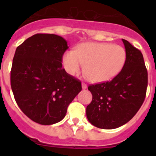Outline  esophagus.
I'll use <instances>...</instances> for the list:
<instances>
[{
	"instance_id": "esophagus-1",
	"label": "esophagus",
	"mask_w": 156,
	"mask_h": 156,
	"mask_svg": "<svg viewBox=\"0 0 156 156\" xmlns=\"http://www.w3.org/2000/svg\"><path fill=\"white\" fill-rule=\"evenodd\" d=\"M81 87H82L83 90H85L86 88L87 87V84H84V83H82V84H81Z\"/></svg>"
}]
</instances>
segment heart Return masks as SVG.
<instances>
[{"mask_svg":"<svg viewBox=\"0 0 156 156\" xmlns=\"http://www.w3.org/2000/svg\"><path fill=\"white\" fill-rule=\"evenodd\" d=\"M126 58V51L120 45L84 42L78 45L75 51L66 52L62 62L69 75H77L85 66L84 69L91 82L103 83L120 73Z\"/></svg>","mask_w":156,"mask_h":156,"instance_id":"heart-1","label":"heart"}]
</instances>
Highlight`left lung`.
<instances>
[{
    "instance_id": "1",
    "label": "left lung",
    "mask_w": 156,
    "mask_h": 156,
    "mask_svg": "<svg viewBox=\"0 0 156 156\" xmlns=\"http://www.w3.org/2000/svg\"><path fill=\"white\" fill-rule=\"evenodd\" d=\"M126 62L120 73L112 81L92 84L91 103L86 114L94 126L115 129L128 122L136 115L146 97L148 73L140 50L122 39Z\"/></svg>"
}]
</instances>
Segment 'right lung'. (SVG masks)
<instances>
[{"mask_svg": "<svg viewBox=\"0 0 156 156\" xmlns=\"http://www.w3.org/2000/svg\"><path fill=\"white\" fill-rule=\"evenodd\" d=\"M67 41L53 34H36L17 47L10 84L20 109L43 125L64 119L69 105L81 90V83L62 66Z\"/></svg>", "mask_w": 156, "mask_h": 156, "instance_id": "obj_1", "label": "right lung"}]
</instances>
